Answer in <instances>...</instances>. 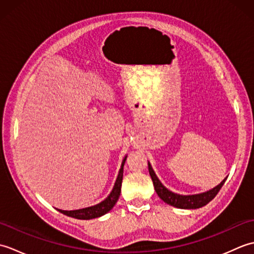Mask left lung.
Segmentation results:
<instances>
[{
    "label": "left lung",
    "mask_w": 254,
    "mask_h": 254,
    "mask_svg": "<svg viewBox=\"0 0 254 254\" xmlns=\"http://www.w3.org/2000/svg\"><path fill=\"white\" fill-rule=\"evenodd\" d=\"M148 171L150 178H152L155 191L158 194V196L163 199V201L167 204L171 205V206H175L178 208H183V209H195L199 208L209 203L212 199L217 195L220 189H222L223 185L226 181L225 179L219 183L218 186L213 188L212 190L199 193V194H193V195H180V194H177L169 191L168 189L163 186V183L159 181V179L156 176L155 171L153 170L152 166L148 163Z\"/></svg>",
    "instance_id": "1"
}]
</instances>
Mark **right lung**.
I'll return each mask as SVG.
<instances>
[{
    "mask_svg": "<svg viewBox=\"0 0 254 254\" xmlns=\"http://www.w3.org/2000/svg\"><path fill=\"white\" fill-rule=\"evenodd\" d=\"M126 160H127V156L123 158L120 171H119V175L115 183V187H113L111 193L108 195V197H106V199H104V201L100 202L99 204L94 205V206L75 209V210L58 209L59 212L66 215V216L77 218V219H93L107 214L109 210L112 209L113 206H115L119 196H120L121 185H122V179H123V166H124V163H126Z\"/></svg>",
    "mask_w": 254,
    "mask_h": 254,
    "instance_id": "right-lung-1",
    "label": "right lung"
}]
</instances>
